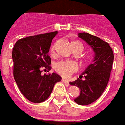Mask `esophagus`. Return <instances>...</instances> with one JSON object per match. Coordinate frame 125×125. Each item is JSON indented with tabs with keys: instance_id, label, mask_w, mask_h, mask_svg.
<instances>
[{
	"instance_id": "1",
	"label": "esophagus",
	"mask_w": 125,
	"mask_h": 125,
	"mask_svg": "<svg viewBox=\"0 0 125 125\" xmlns=\"http://www.w3.org/2000/svg\"><path fill=\"white\" fill-rule=\"evenodd\" d=\"M62 81L64 84H67V85H69V82H68V81H67L66 79H62Z\"/></svg>"
}]
</instances>
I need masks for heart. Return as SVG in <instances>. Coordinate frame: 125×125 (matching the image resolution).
<instances>
[{"label": "heart", "mask_w": 125, "mask_h": 125, "mask_svg": "<svg viewBox=\"0 0 125 125\" xmlns=\"http://www.w3.org/2000/svg\"><path fill=\"white\" fill-rule=\"evenodd\" d=\"M73 43H80L82 46V43L78 41H74ZM83 48V47H82ZM50 54L53 55L54 54V46H51L50 49ZM55 71L58 73L59 75L63 77H68L77 70V65L75 62L72 61H66V62H60L57 63L54 66Z\"/></svg>", "instance_id": "b5f03b06"}]
</instances>
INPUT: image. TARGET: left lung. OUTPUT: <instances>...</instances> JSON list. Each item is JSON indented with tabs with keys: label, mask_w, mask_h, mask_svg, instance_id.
<instances>
[{
	"label": "left lung",
	"mask_w": 125,
	"mask_h": 125,
	"mask_svg": "<svg viewBox=\"0 0 125 125\" xmlns=\"http://www.w3.org/2000/svg\"><path fill=\"white\" fill-rule=\"evenodd\" d=\"M78 37L92 48L95 57L80 78L70 84L80 89V95L74 101L80 105H88L96 101L104 91L109 80L114 56L109 44L101 39L86 32L79 33Z\"/></svg>",
	"instance_id": "1"
}]
</instances>
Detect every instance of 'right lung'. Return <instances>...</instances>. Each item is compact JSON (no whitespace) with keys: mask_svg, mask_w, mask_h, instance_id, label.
I'll list each match as a JSON object with an SVG mask.
<instances>
[{"mask_svg":"<svg viewBox=\"0 0 125 125\" xmlns=\"http://www.w3.org/2000/svg\"><path fill=\"white\" fill-rule=\"evenodd\" d=\"M57 32L30 36L16 42L12 50L14 77L25 97L34 103L46 100L54 84L62 80L57 73L44 74L51 69L48 55L51 42Z\"/></svg>","mask_w":125,"mask_h":125,"instance_id":"1","label":"right lung"}]
</instances>
